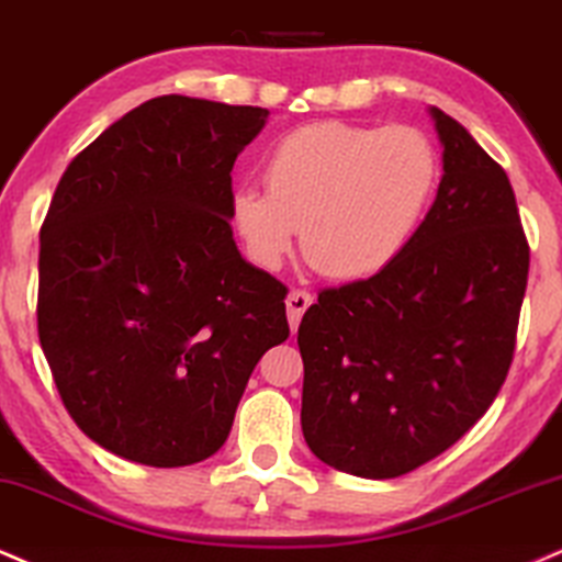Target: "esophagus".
I'll use <instances>...</instances> for the list:
<instances>
[{
    "label": "esophagus",
    "mask_w": 562,
    "mask_h": 562,
    "mask_svg": "<svg viewBox=\"0 0 562 562\" xmlns=\"http://www.w3.org/2000/svg\"><path fill=\"white\" fill-rule=\"evenodd\" d=\"M313 304V294L304 292V289H294V292H289L286 296V315H289V325H292V330L300 328V321L304 315V310Z\"/></svg>",
    "instance_id": "esophagus-1"
}]
</instances>
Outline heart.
Returning <instances> with one entry per match:
<instances>
[{
  "mask_svg": "<svg viewBox=\"0 0 562 562\" xmlns=\"http://www.w3.org/2000/svg\"><path fill=\"white\" fill-rule=\"evenodd\" d=\"M438 179V150L417 127L315 122L268 150L266 190L237 187L228 218L255 266L281 268L302 228L310 266L328 279L359 281L404 252Z\"/></svg>",
  "mask_w": 562,
  "mask_h": 562,
  "instance_id": "1",
  "label": "heart"
}]
</instances>
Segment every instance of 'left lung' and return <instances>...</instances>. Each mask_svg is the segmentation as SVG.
Here are the masks:
<instances>
[{"instance_id": "8db88e82", "label": "left lung", "mask_w": 562, "mask_h": 562, "mask_svg": "<svg viewBox=\"0 0 562 562\" xmlns=\"http://www.w3.org/2000/svg\"><path fill=\"white\" fill-rule=\"evenodd\" d=\"M442 179L391 266L325 289L300 323L302 432L338 472L393 480L487 412L514 362L529 245L508 175L429 106Z\"/></svg>"}]
</instances>
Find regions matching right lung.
Wrapping results in <instances>:
<instances>
[{"label":"right lung","instance_id":"obj_1","mask_svg":"<svg viewBox=\"0 0 562 562\" xmlns=\"http://www.w3.org/2000/svg\"><path fill=\"white\" fill-rule=\"evenodd\" d=\"M268 109L161 95L61 175L38 255V338L90 440L171 469L224 446L286 286L241 258L232 169Z\"/></svg>","mask_w":562,"mask_h":562}]
</instances>
